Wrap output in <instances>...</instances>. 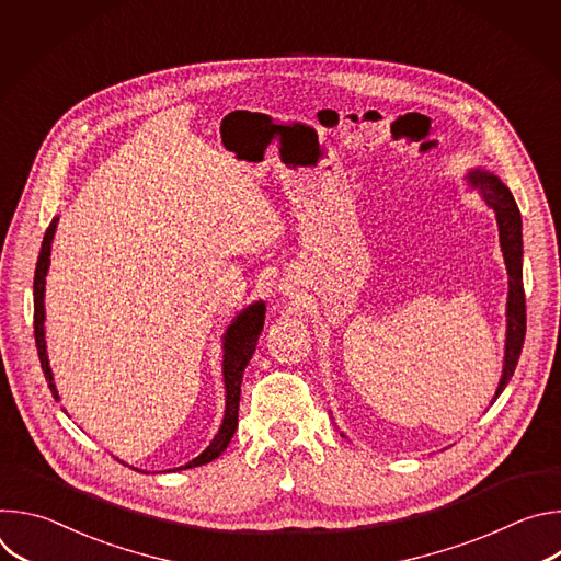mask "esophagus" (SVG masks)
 Instances as JSON below:
<instances>
[{
    "label": "esophagus",
    "mask_w": 561,
    "mask_h": 561,
    "mask_svg": "<svg viewBox=\"0 0 561 561\" xmlns=\"http://www.w3.org/2000/svg\"><path fill=\"white\" fill-rule=\"evenodd\" d=\"M282 288H284V290H290V284H288V282H284V286H282Z\"/></svg>",
    "instance_id": "1"
}]
</instances>
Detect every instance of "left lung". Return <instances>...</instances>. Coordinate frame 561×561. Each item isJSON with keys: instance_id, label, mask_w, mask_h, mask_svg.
<instances>
[{"instance_id": "8db88e82", "label": "left lung", "mask_w": 561, "mask_h": 561, "mask_svg": "<svg viewBox=\"0 0 561 561\" xmlns=\"http://www.w3.org/2000/svg\"><path fill=\"white\" fill-rule=\"evenodd\" d=\"M468 182L470 186H474L479 193H482L484 202L497 215L500 244H502L506 268H508V310H506L508 331H506L504 373L495 392V399H497L517 368L524 337H526V295H524V279H522V215L511 191L493 173L472 171L468 173Z\"/></svg>"}]
</instances>
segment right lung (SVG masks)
<instances>
[{"label": "right lung", "mask_w": 561, "mask_h": 561, "mask_svg": "<svg viewBox=\"0 0 561 561\" xmlns=\"http://www.w3.org/2000/svg\"><path fill=\"white\" fill-rule=\"evenodd\" d=\"M57 228V217L50 221V226L46 228L44 242H42V251L37 257V268H35V282H33V295H35V344H37V355L42 362V370L48 379V388L53 392L55 399H59L57 388L53 383V373L48 366V355H46V342H44V286H46V273L50 266V244H53V234ZM264 314H266V306L264 301L251 304L244 312H239L237 319H232V324L228 327L226 335H224V386H226V413H224V422L219 433L215 435V439L210 442V446L197 455L193 461H188L186 466L180 468H195V466H204L213 459H217L226 446L230 444L234 431H237V417H239V392H242V375L244 368L249 366L260 333L264 329ZM178 470V468H173Z\"/></svg>", "instance_id": "add662e5"}]
</instances>
